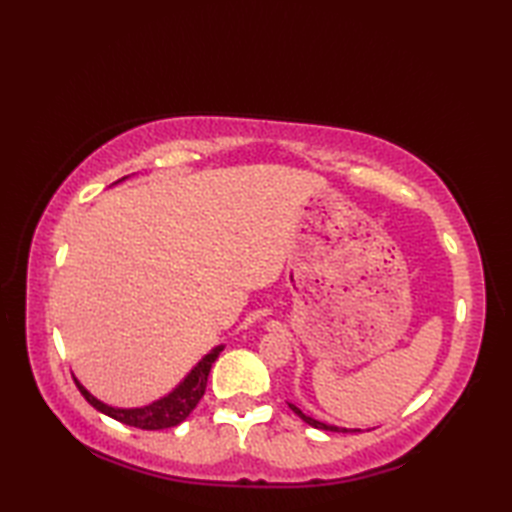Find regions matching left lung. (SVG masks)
Listing matches in <instances>:
<instances>
[{
  "label": "left lung",
  "instance_id": "obj_1",
  "mask_svg": "<svg viewBox=\"0 0 512 512\" xmlns=\"http://www.w3.org/2000/svg\"><path fill=\"white\" fill-rule=\"evenodd\" d=\"M288 407L297 413V416L303 420V422H308L310 427H314V429H321V431H347V429H341V427H334V424H325V422H319V420H314V418H310V416H306V413H303L297 405H292V402H288ZM354 431H358V429H354Z\"/></svg>",
  "mask_w": 512,
  "mask_h": 512
}]
</instances>
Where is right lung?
<instances>
[{
    "mask_svg": "<svg viewBox=\"0 0 512 512\" xmlns=\"http://www.w3.org/2000/svg\"><path fill=\"white\" fill-rule=\"evenodd\" d=\"M222 350H224V345L213 347V350L191 369L187 378H184L182 383L171 391V394H167L165 398L151 402V405H145V407H136V409L110 407V405H105V402H101L99 398H94L76 378H74V383H76V387H79L83 398L88 400L96 411H101V413H105V416L127 424V427H136V429H145V431L169 429V427H176V424H180L182 420H187L189 413L195 409V405H198L200 398L204 396L211 365L215 363V358L220 356Z\"/></svg>",
    "mask_w": 512,
    "mask_h": 512,
    "instance_id": "add662e5",
    "label": "right lung"
}]
</instances>
